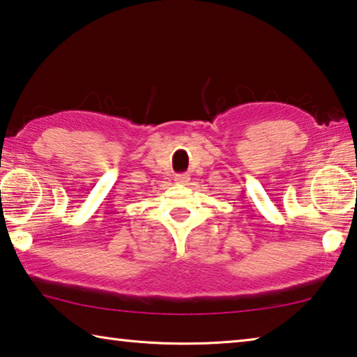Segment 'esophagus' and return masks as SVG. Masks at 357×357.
Returning <instances> with one entry per match:
<instances>
[{
	"label": "esophagus",
	"mask_w": 357,
	"mask_h": 357,
	"mask_svg": "<svg viewBox=\"0 0 357 357\" xmlns=\"http://www.w3.org/2000/svg\"><path fill=\"white\" fill-rule=\"evenodd\" d=\"M189 174L187 173H179V174H176V176H174V181H176V184H179V185H185L187 183H189Z\"/></svg>",
	"instance_id": "esophagus-1"
}]
</instances>
